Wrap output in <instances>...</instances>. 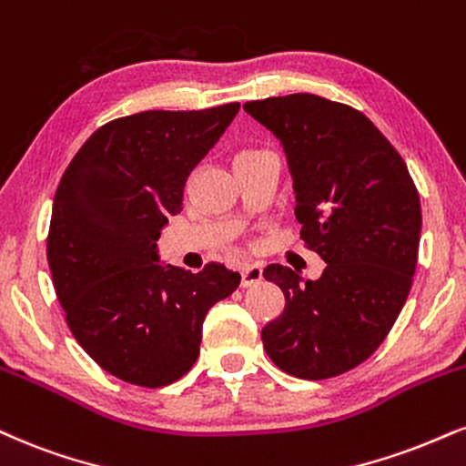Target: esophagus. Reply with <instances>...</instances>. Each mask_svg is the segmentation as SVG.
Instances as JSON below:
<instances>
[{
	"instance_id": "34e87169",
	"label": "esophagus",
	"mask_w": 466,
	"mask_h": 466,
	"mask_svg": "<svg viewBox=\"0 0 466 466\" xmlns=\"http://www.w3.org/2000/svg\"><path fill=\"white\" fill-rule=\"evenodd\" d=\"M262 279V268L258 265H245L240 268V287L248 289V287H254Z\"/></svg>"
}]
</instances>
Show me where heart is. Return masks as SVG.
Listing matches in <instances>:
<instances>
[{
    "label": "heart",
    "instance_id": "obj_1",
    "mask_svg": "<svg viewBox=\"0 0 466 466\" xmlns=\"http://www.w3.org/2000/svg\"><path fill=\"white\" fill-rule=\"evenodd\" d=\"M260 154H267V151H262V149H245V151H240V154L237 156V162L254 158V156H260Z\"/></svg>",
    "mask_w": 466,
    "mask_h": 466
}]
</instances>
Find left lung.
<instances>
[{
    "label": "left lung",
    "mask_w": 466,
    "mask_h": 466,
    "mask_svg": "<svg viewBox=\"0 0 466 466\" xmlns=\"http://www.w3.org/2000/svg\"><path fill=\"white\" fill-rule=\"evenodd\" d=\"M282 141L301 240L328 262L319 279L268 265L284 312L262 328L276 367L301 380L347 373L382 345L417 268L421 201L389 138L360 110L310 93L248 102Z\"/></svg>",
    "instance_id": "8db88e82"
}]
</instances>
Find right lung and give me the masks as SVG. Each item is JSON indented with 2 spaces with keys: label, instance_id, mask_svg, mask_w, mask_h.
I'll list each match as a JSON object with an SVG mask.
<instances>
[{
  "label": "right lung",
  "instance_id": "right-lung-1",
  "mask_svg": "<svg viewBox=\"0 0 466 466\" xmlns=\"http://www.w3.org/2000/svg\"><path fill=\"white\" fill-rule=\"evenodd\" d=\"M238 108L121 116L93 132L60 179L47 234L56 295L82 350L123 382L160 389L188 373L206 315L238 287L221 262L162 267L156 245Z\"/></svg>",
  "mask_w": 466,
  "mask_h": 466
}]
</instances>
